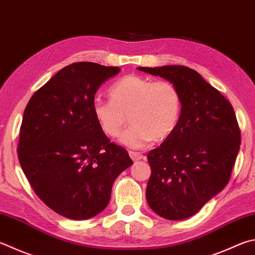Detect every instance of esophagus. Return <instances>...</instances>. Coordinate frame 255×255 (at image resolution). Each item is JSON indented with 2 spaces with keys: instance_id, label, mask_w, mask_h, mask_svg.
Instances as JSON below:
<instances>
[{
  "instance_id": "34e87169",
  "label": "esophagus",
  "mask_w": 255,
  "mask_h": 255,
  "mask_svg": "<svg viewBox=\"0 0 255 255\" xmlns=\"http://www.w3.org/2000/svg\"><path fill=\"white\" fill-rule=\"evenodd\" d=\"M129 156H130V158H131L132 160H135V161H137V160H140V159H142V158H143V155H142V154H140V152L132 151V150L129 151Z\"/></svg>"
}]
</instances>
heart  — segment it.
Returning <instances> with one entry per match:
<instances>
[{"label": "heart", "instance_id": "obj_1", "mask_svg": "<svg viewBox=\"0 0 255 255\" xmlns=\"http://www.w3.org/2000/svg\"><path fill=\"white\" fill-rule=\"evenodd\" d=\"M112 99L96 97L92 113L106 135L117 138L127 123L131 125L120 141L131 148L161 141L172 135L182 115V96L169 81L127 75L116 81L109 90Z\"/></svg>", "mask_w": 255, "mask_h": 255}]
</instances>
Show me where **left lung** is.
<instances>
[{
    "mask_svg": "<svg viewBox=\"0 0 255 255\" xmlns=\"http://www.w3.org/2000/svg\"><path fill=\"white\" fill-rule=\"evenodd\" d=\"M164 78L182 96V115L172 135L147 155L151 175L146 198L156 214L184 220L223 191L241 145V131L228 99L185 66L139 67Z\"/></svg>",
    "mask_w": 255,
    "mask_h": 255,
    "instance_id": "obj_1",
    "label": "left lung"
}]
</instances>
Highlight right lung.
Returning a JSON list of instances; mask_svg holds the SVG:
<instances>
[{"label": "right lung", "instance_id": "obj_1", "mask_svg": "<svg viewBox=\"0 0 255 255\" xmlns=\"http://www.w3.org/2000/svg\"><path fill=\"white\" fill-rule=\"evenodd\" d=\"M119 71L94 62L69 64L35 91L23 114L17 146L23 173L40 200L67 219L103 212L115 179L132 165L92 113L101 83Z\"/></svg>", "mask_w": 255, "mask_h": 255}]
</instances>
